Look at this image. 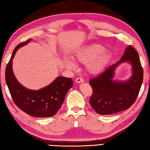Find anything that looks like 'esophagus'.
<instances>
[{
    "mask_svg": "<svg viewBox=\"0 0 150 150\" xmlns=\"http://www.w3.org/2000/svg\"><path fill=\"white\" fill-rule=\"evenodd\" d=\"M75 82H77V83H81V82H84V80H83V79H82V78H77L75 80Z\"/></svg>",
    "mask_w": 150,
    "mask_h": 150,
    "instance_id": "esophagus-1",
    "label": "esophagus"
}]
</instances>
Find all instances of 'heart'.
Here are the masks:
<instances>
[{
    "mask_svg": "<svg viewBox=\"0 0 150 150\" xmlns=\"http://www.w3.org/2000/svg\"><path fill=\"white\" fill-rule=\"evenodd\" d=\"M113 54L106 50L101 44H91L78 50L75 58L78 62L86 64V68L91 74H98L106 68L112 59ZM65 64L69 69H75V64L69 59H65Z\"/></svg>",
    "mask_w": 150,
    "mask_h": 150,
    "instance_id": "b5f03b06",
    "label": "heart"
}]
</instances>
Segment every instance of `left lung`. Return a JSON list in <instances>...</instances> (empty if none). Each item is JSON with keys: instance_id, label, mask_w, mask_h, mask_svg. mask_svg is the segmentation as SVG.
Wrapping results in <instances>:
<instances>
[{"instance_id": "1", "label": "left lung", "mask_w": 150, "mask_h": 150, "mask_svg": "<svg viewBox=\"0 0 150 150\" xmlns=\"http://www.w3.org/2000/svg\"><path fill=\"white\" fill-rule=\"evenodd\" d=\"M132 66V74L125 81L115 80L114 73L121 63ZM143 81V69L137 51L127 47L120 60L111 65L97 77L90 80L93 94L90 98L91 106L100 115H110L128 110L135 103Z\"/></svg>"}]
</instances>
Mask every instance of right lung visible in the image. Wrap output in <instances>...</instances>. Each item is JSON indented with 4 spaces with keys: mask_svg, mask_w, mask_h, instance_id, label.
Returning a JSON list of instances; mask_svg holds the SVG:
<instances>
[{
    "mask_svg": "<svg viewBox=\"0 0 150 150\" xmlns=\"http://www.w3.org/2000/svg\"><path fill=\"white\" fill-rule=\"evenodd\" d=\"M31 40L19 44L13 50L6 68V82L15 104L22 111L33 117H50L55 115L61 107L73 82L71 78L58 77L39 90H30L18 82L13 71V59L17 51Z\"/></svg>",
    "mask_w": 150,
    "mask_h": 150,
    "instance_id": "obj_1",
    "label": "right lung"
}]
</instances>
